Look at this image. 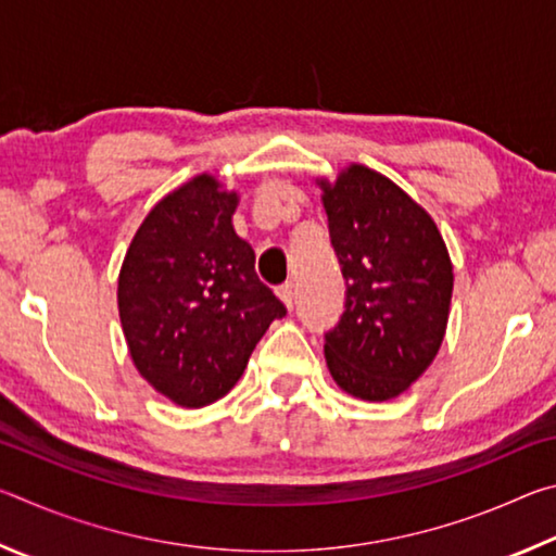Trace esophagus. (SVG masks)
Masks as SVG:
<instances>
[{
  "mask_svg": "<svg viewBox=\"0 0 556 556\" xmlns=\"http://www.w3.org/2000/svg\"><path fill=\"white\" fill-rule=\"evenodd\" d=\"M277 296L281 299V304H285L287 308H294L296 289H294V285H291V281H287V285H281V287L277 289Z\"/></svg>",
  "mask_w": 556,
  "mask_h": 556,
  "instance_id": "obj_1",
  "label": "esophagus"
}]
</instances>
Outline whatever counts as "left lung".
Segmentation results:
<instances>
[{"mask_svg":"<svg viewBox=\"0 0 556 556\" xmlns=\"http://www.w3.org/2000/svg\"><path fill=\"white\" fill-rule=\"evenodd\" d=\"M345 279V312L326 333V365L343 392L384 402L434 361L448 324L454 265L437 223L363 164L316 178Z\"/></svg>","mask_w":556,"mask_h":556,"instance_id":"left-lung-1","label":"left lung"}]
</instances>
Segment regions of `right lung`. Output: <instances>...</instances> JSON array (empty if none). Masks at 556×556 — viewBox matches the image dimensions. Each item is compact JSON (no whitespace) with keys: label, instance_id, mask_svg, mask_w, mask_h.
Masks as SVG:
<instances>
[{"label":"right lung","instance_id":"obj_1","mask_svg":"<svg viewBox=\"0 0 556 556\" xmlns=\"http://www.w3.org/2000/svg\"><path fill=\"white\" fill-rule=\"evenodd\" d=\"M235 208L238 193L213 174L193 176L149 211L119 269L131 363L178 407L225 397L269 324L287 314L232 228Z\"/></svg>","mask_w":556,"mask_h":556}]
</instances>
